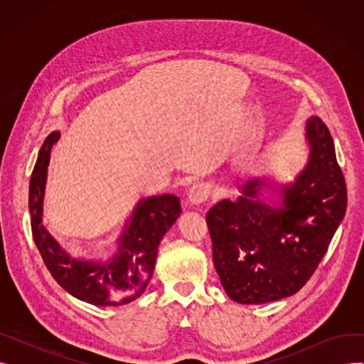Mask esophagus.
Wrapping results in <instances>:
<instances>
[{
  "mask_svg": "<svg viewBox=\"0 0 364 364\" xmlns=\"http://www.w3.org/2000/svg\"><path fill=\"white\" fill-rule=\"evenodd\" d=\"M209 193H211V190H209L208 184L198 183V184H193L192 187H190L188 193H187V199H188L190 203L198 206V205H202L208 200Z\"/></svg>",
  "mask_w": 364,
  "mask_h": 364,
  "instance_id": "1",
  "label": "esophagus"
}]
</instances>
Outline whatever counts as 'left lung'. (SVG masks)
Instances as JSON below:
<instances>
[{
  "label": "left lung",
  "instance_id": "1",
  "mask_svg": "<svg viewBox=\"0 0 364 364\" xmlns=\"http://www.w3.org/2000/svg\"><path fill=\"white\" fill-rule=\"evenodd\" d=\"M307 166L282 186V208L259 199L264 180L246 181L237 200L224 199L206 214L213 259L225 294L240 304H264L296 294L309 282L347 209L346 178L331 132L311 117Z\"/></svg>",
  "mask_w": 364,
  "mask_h": 364
}]
</instances>
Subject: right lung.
<instances>
[{
    "instance_id": "add662e5",
    "label": "right lung",
    "mask_w": 364,
    "mask_h": 364,
    "mask_svg": "<svg viewBox=\"0 0 364 364\" xmlns=\"http://www.w3.org/2000/svg\"><path fill=\"white\" fill-rule=\"evenodd\" d=\"M59 139V131L46 139L29 181L31 228L38 251L54 280L75 298L94 305H125L136 301L151 279L164 235L181 214L180 199L174 195L141 199L125 225L112 259L75 258L43 225L47 166L51 147Z\"/></svg>"
}]
</instances>
